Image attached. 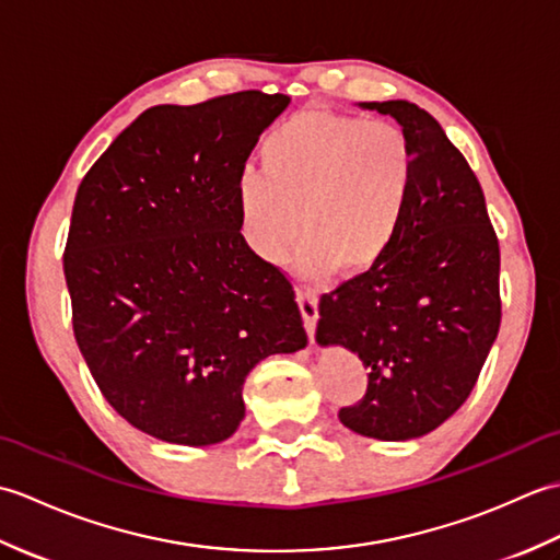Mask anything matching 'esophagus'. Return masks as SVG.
<instances>
[{
    "mask_svg": "<svg viewBox=\"0 0 560 560\" xmlns=\"http://www.w3.org/2000/svg\"><path fill=\"white\" fill-rule=\"evenodd\" d=\"M299 305H301V313H303V323H305V329H307V337L313 339L315 335V327H317V317H319V311H317V295L311 291V289H301L299 295Z\"/></svg>",
    "mask_w": 560,
    "mask_h": 560,
    "instance_id": "obj_1",
    "label": "esophagus"
}]
</instances>
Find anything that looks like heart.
<instances>
[{"label": "heart", "mask_w": 560, "mask_h": 560, "mask_svg": "<svg viewBox=\"0 0 560 560\" xmlns=\"http://www.w3.org/2000/svg\"><path fill=\"white\" fill-rule=\"evenodd\" d=\"M261 173L237 180L249 245L277 261L303 237L305 277L353 279L395 245L413 187V151L397 125L305 108L259 144Z\"/></svg>", "instance_id": "obj_1"}]
</instances>
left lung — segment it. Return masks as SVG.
Listing matches in <instances>:
<instances>
[{"mask_svg":"<svg viewBox=\"0 0 560 560\" xmlns=\"http://www.w3.org/2000/svg\"><path fill=\"white\" fill-rule=\"evenodd\" d=\"M392 115L413 151V187L395 245L375 269L319 299L317 343L359 353L368 389L339 421L411 440L447 421L477 385L501 329V247L483 189L435 117L409 101Z\"/></svg>","mask_w":560,"mask_h":560,"instance_id":"obj_1","label":"left lung"}]
</instances>
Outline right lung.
Instances as JSON below:
<instances>
[{"label": "right lung", "mask_w": 560, "mask_h": 560, "mask_svg": "<svg viewBox=\"0 0 560 560\" xmlns=\"http://www.w3.org/2000/svg\"><path fill=\"white\" fill-rule=\"evenodd\" d=\"M283 93L241 91L141 113L91 165L65 277L83 361L110 407L175 445L245 416L247 373L307 343L291 281L241 233L237 180Z\"/></svg>", "instance_id": "right-lung-1"}]
</instances>
